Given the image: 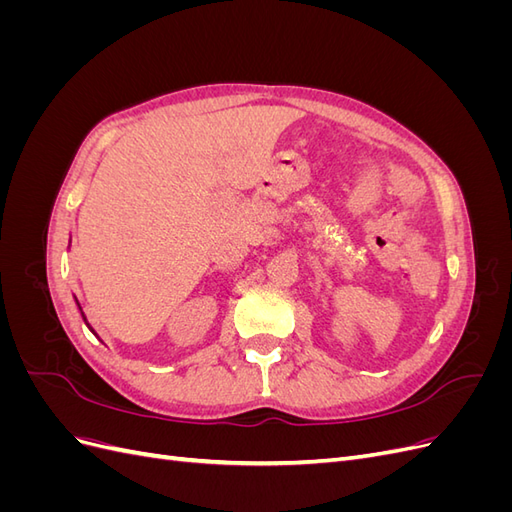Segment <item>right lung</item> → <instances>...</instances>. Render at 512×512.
Listing matches in <instances>:
<instances>
[{
    "label": "right lung",
    "instance_id": "1",
    "mask_svg": "<svg viewBox=\"0 0 512 512\" xmlns=\"http://www.w3.org/2000/svg\"><path fill=\"white\" fill-rule=\"evenodd\" d=\"M76 305H79V301H76ZM79 309H81V305H79ZM81 316H83L85 324H87V327H89V322H87V318H85V314H83V309H81ZM89 331H91V333H94V329H91V327H89ZM94 335H96V333H94Z\"/></svg>",
    "mask_w": 512,
    "mask_h": 512
}]
</instances>
